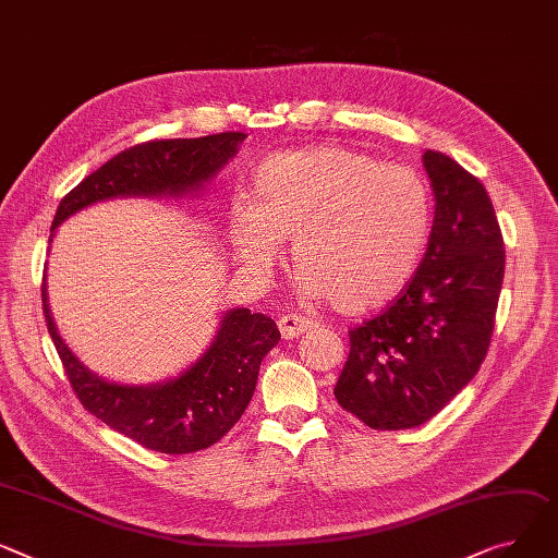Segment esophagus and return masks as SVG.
I'll return each mask as SVG.
<instances>
[{
  "instance_id": "34e87169",
  "label": "esophagus",
  "mask_w": 558,
  "mask_h": 558,
  "mask_svg": "<svg viewBox=\"0 0 558 558\" xmlns=\"http://www.w3.org/2000/svg\"><path fill=\"white\" fill-rule=\"evenodd\" d=\"M316 323L305 318V316H299V314H284L280 316L278 320V327H280V333L282 339H295L301 337V333H305L307 329H312Z\"/></svg>"
}]
</instances>
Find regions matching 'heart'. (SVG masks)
<instances>
[{
  "label": "heart",
  "instance_id": "heart-1",
  "mask_svg": "<svg viewBox=\"0 0 558 558\" xmlns=\"http://www.w3.org/2000/svg\"><path fill=\"white\" fill-rule=\"evenodd\" d=\"M428 225L420 172L318 145L271 155L255 168L251 204L233 206L229 238L253 274H269L282 240H293L303 291L356 314L390 303L411 282Z\"/></svg>",
  "mask_w": 558,
  "mask_h": 558
}]
</instances>
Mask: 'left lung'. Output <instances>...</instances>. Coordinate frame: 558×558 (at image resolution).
I'll return each instance as SVG.
<instances>
[{"mask_svg":"<svg viewBox=\"0 0 558 558\" xmlns=\"http://www.w3.org/2000/svg\"><path fill=\"white\" fill-rule=\"evenodd\" d=\"M435 195L428 248L399 299L350 331V354L333 388L339 403L375 430L428 422L487 356L505 242L494 204L471 172L426 150Z\"/></svg>","mask_w":558,"mask_h":558,"instance_id":"8db88e82","label":"left lung"}]
</instances>
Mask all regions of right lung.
<instances>
[{"label": "right lung", "mask_w": 558, "mask_h": 558, "mask_svg": "<svg viewBox=\"0 0 558 558\" xmlns=\"http://www.w3.org/2000/svg\"><path fill=\"white\" fill-rule=\"evenodd\" d=\"M244 138V132H221L134 145L64 195L51 231L56 233L73 213L105 199L193 197L238 155ZM43 307L47 329L81 403L109 428L168 456L208 449L235 426L253 397L259 363L280 341V331L269 316L235 307L221 316L206 352L183 373L161 384L123 386L94 375L62 341L49 310L47 282L43 284Z\"/></svg>", "instance_id": "right-lung-1"}]
</instances>
